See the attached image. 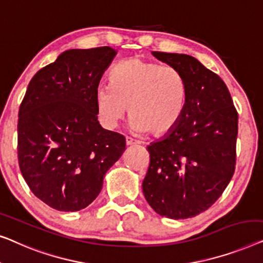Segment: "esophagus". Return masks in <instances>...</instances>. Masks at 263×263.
<instances>
[{"label":"esophagus","mask_w":263,"mask_h":263,"mask_svg":"<svg viewBox=\"0 0 263 263\" xmlns=\"http://www.w3.org/2000/svg\"><path fill=\"white\" fill-rule=\"evenodd\" d=\"M139 142L138 140H135V139H132L131 137H126V145L128 146V145H136V144H138Z\"/></svg>","instance_id":"34e87169"}]
</instances>
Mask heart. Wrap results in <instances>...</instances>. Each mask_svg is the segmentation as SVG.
<instances>
[{"label": "heart", "mask_w": 263, "mask_h": 263, "mask_svg": "<svg viewBox=\"0 0 263 263\" xmlns=\"http://www.w3.org/2000/svg\"><path fill=\"white\" fill-rule=\"evenodd\" d=\"M187 82L179 69L140 58L118 63L109 86L100 87L96 109L106 127H116L127 113L136 131L161 136L172 131L186 108Z\"/></svg>", "instance_id": "heart-1"}]
</instances>
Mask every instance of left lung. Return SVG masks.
Returning a JSON list of instances; mask_svg holds the SVG:
<instances>
[{
    "label": "left lung",
    "instance_id": "left-lung-1",
    "mask_svg": "<svg viewBox=\"0 0 263 263\" xmlns=\"http://www.w3.org/2000/svg\"><path fill=\"white\" fill-rule=\"evenodd\" d=\"M187 82L186 108L163 138L150 144L143 193L155 212L186 219L210 209L236 168L238 113L227 84L188 54L154 51Z\"/></svg>",
    "mask_w": 263,
    "mask_h": 263
}]
</instances>
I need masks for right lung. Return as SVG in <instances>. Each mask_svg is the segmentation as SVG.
Returning <instances> with one entry per match:
<instances>
[{"instance_id":"1","label":"right lung","mask_w":263,"mask_h":263,"mask_svg":"<svg viewBox=\"0 0 263 263\" xmlns=\"http://www.w3.org/2000/svg\"><path fill=\"white\" fill-rule=\"evenodd\" d=\"M117 51L68 50L29 82L17 119V160L32 193L58 211L91 204L125 150V137L101 127L95 95Z\"/></svg>"}]
</instances>
